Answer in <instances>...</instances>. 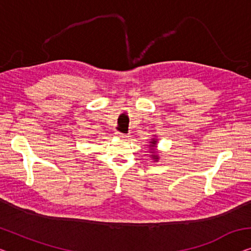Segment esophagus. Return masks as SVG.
Segmentation results:
<instances>
[{
  "label": "esophagus",
  "mask_w": 251,
  "mask_h": 251,
  "mask_svg": "<svg viewBox=\"0 0 251 251\" xmlns=\"http://www.w3.org/2000/svg\"><path fill=\"white\" fill-rule=\"evenodd\" d=\"M116 136H118L119 138H123V140H127V137H129L128 135H125V134L123 133H119V132H116Z\"/></svg>",
  "instance_id": "obj_1"
}]
</instances>
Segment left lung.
Listing matches in <instances>:
<instances>
[{
	"instance_id": "obj_1",
	"label": "left lung",
	"mask_w": 251,
	"mask_h": 251,
	"mask_svg": "<svg viewBox=\"0 0 251 251\" xmlns=\"http://www.w3.org/2000/svg\"><path fill=\"white\" fill-rule=\"evenodd\" d=\"M158 138L156 135H153V138H151L149 142V149H150V156H151L152 160H154L155 162L159 161V150H158Z\"/></svg>"
}]
</instances>
